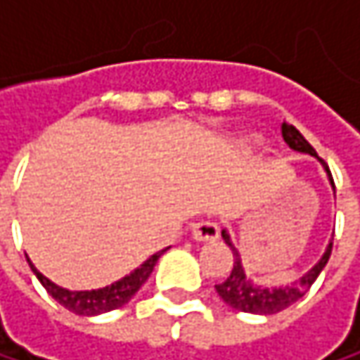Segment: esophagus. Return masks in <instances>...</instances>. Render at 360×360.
<instances>
[{"instance_id": "1", "label": "esophagus", "mask_w": 360, "mask_h": 360, "mask_svg": "<svg viewBox=\"0 0 360 360\" xmlns=\"http://www.w3.org/2000/svg\"><path fill=\"white\" fill-rule=\"evenodd\" d=\"M217 238H219V227L214 223L202 221V223L191 225V240L193 242H212Z\"/></svg>"}]
</instances>
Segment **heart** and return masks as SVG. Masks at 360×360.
I'll return each mask as SVG.
<instances>
[{"label": "heart", "instance_id": "1", "mask_svg": "<svg viewBox=\"0 0 360 360\" xmlns=\"http://www.w3.org/2000/svg\"><path fill=\"white\" fill-rule=\"evenodd\" d=\"M258 146H260V139H258V137H248V139L244 141V148H246V150H256Z\"/></svg>", "mask_w": 360, "mask_h": 360}]
</instances>
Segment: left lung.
Segmentation results:
<instances>
[{"label": "left lung", "mask_w": 360, "mask_h": 360, "mask_svg": "<svg viewBox=\"0 0 360 360\" xmlns=\"http://www.w3.org/2000/svg\"><path fill=\"white\" fill-rule=\"evenodd\" d=\"M281 135H283L285 143H288L294 152L309 154V156L317 158V160L323 165L325 173H327V177H329V183H331V187H333V191H335V185H333V179H331V173H329L327 165L317 156L315 148L302 137V133H300L294 124L283 122V124H281ZM221 236H223L225 244H227V246L231 248V252H233V269L229 271V275H227V279H225L223 283H217V285H214V288H217V294H219V296L223 298V302L229 304L231 309L244 311V313H252V315H275V313L288 309L290 304H294L296 300H300V298L307 294V290L315 283V279L319 277V273L325 269V264H327V260H329V256H331V246H333V238H331L329 244H327V248H325V252L321 254V258H319V260H317L300 279H296V281H292V283H283V285H262V283L254 281L250 275H246L244 262H242V254H240V250L233 246L229 231L223 229Z\"/></svg>", "instance_id": "left-lung-1"}]
</instances>
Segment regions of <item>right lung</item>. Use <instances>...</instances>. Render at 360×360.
<instances>
[{
  "label": "right lung",
  "mask_w": 360,
  "mask_h": 360,
  "mask_svg": "<svg viewBox=\"0 0 360 360\" xmlns=\"http://www.w3.org/2000/svg\"><path fill=\"white\" fill-rule=\"evenodd\" d=\"M167 252V248L156 254H152L148 260H143L135 271H131L129 275H124L122 279L110 283L106 288H100V290H66L58 283H53L51 279H47L43 273H39L35 269V264L31 262L29 258V264L33 269V273L37 275V279L41 281V285L47 290V294L60 302L64 309L72 311L75 315H81V317H96V315H102V313H108L114 309H120L124 307L137 292L139 288L148 281V277L152 275L158 258Z\"/></svg>",
  "instance_id": "1"
}]
</instances>
